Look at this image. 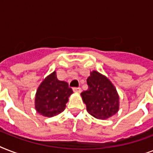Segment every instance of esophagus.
<instances>
[{"mask_svg": "<svg viewBox=\"0 0 153 153\" xmlns=\"http://www.w3.org/2000/svg\"><path fill=\"white\" fill-rule=\"evenodd\" d=\"M73 91H74V93H81V91H82V89L80 88V87H74L73 88Z\"/></svg>", "mask_w": 153, "mask_h": 153, "instance_id": "esophagus-1", "label": "esophagus"}]
</instances>
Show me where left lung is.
Wrapping results in <instances>:
<instances>
[{"label": "left lung", "instance_id": "1", "mask_svg": "<svg viewBox=\"0 0 153 153\" xmlns=\"http://www.w3.org/2000/svg\"><path fill=\"white\" fill-rule=\"evenodd\" d=\"M89 88L81 94L86 110L95 118L105 120L119 110V95L115 86L106 76L93 71L87 78Z\"/></svg>", "mask_w": 153, "mask_h": 153}]
</instances>
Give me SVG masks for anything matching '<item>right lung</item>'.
I'll use <instances>...</instances> for the list:
<instances>
[{"label": "right lung", "instance_id": "obj_1", "mask_svg": "<svg viewBox=\"0 0 153 153\" xmlns=\"http://www.w3.org/2000/svg\"><path fill=\"white\" fill-rule=\"evenodd\" d=\"M73 94L68 83L57 79L56 71L43 80L35 96V109L47 117L56 116L66 108L69 97Z\"/></svg>", "mask_w": 153, "mask_h": 153}]
</instances>
